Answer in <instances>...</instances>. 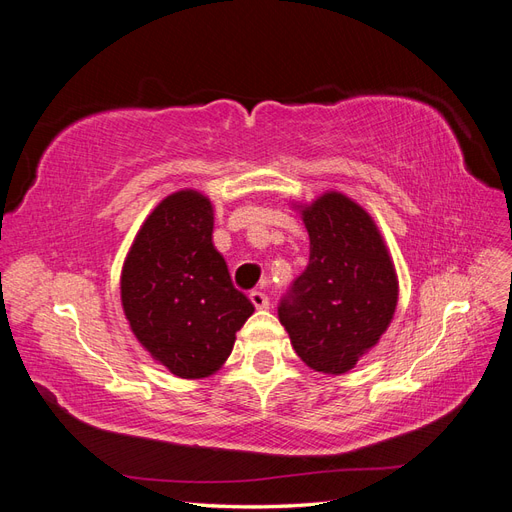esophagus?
Masks as SVG:
<instances>
[{"label": "esophagus", "instance_id": "34e87169", "mask_svg": "<svg viewBox=\"0 0 512 512\" xmlns=\"http://www.w3.org/2000/svg\"><path fill=\"white\" fill-rule=\"evenodd\" d=\"M250 301L254 303V307H256V309H267V307H269L267 294H265V292H260V290L250 292Z\"/></svg>", "mask_w": 512, "mask_h": 512}]
</instances>
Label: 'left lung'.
Returning a JSON list of instances; mask_svg holds the SVG:
<instances>
[{
    "mask_svg": "<svg viewBox=\"0 0 512 512\" xmlns=\"http://www.w3.org/2000/svg\"><path fill=\"white\" fill-rule=\"evenodd\" d=\"M309 235V265L282 299L280 322L301 361L339 376L374 348L395 316L397 271L374 218L342 192L292 203Z\"/></svg>",
    "mask_w": 512,
    "mask_h": 512,
    "instance_id": "1",
    "label": "left lung"
}]
</instances>
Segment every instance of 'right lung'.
Masks as SVG:
<instances>
[{
  "label": "right lung",
  "mask_w": 512,
  "mask_h": 512,
  "mask_svg": "<svg viewBox=\"0 0 512 512\" xmlns=\"http://www.w3.org/2000/svg\"><path fill=\"white\" fill-rule=\"evenodd\" d=\"M121 305L153 361L185 380L218 371L254 314L213 245V205L196 190L160 200L121 269Z\"/></svg>",
  "instance_id": "1"
}]
</instances>
